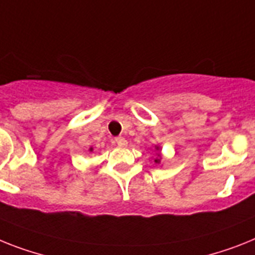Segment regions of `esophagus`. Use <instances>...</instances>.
<instances>
[{"mask_svg":"<svg viewBox=\"0 0 255 255\" xmlns=\"http://www.w3.org/2000/svg\"><path fill=\"white\" fill-rule=\"evenodd\" d=\"M115 144L118 145V146H126V145H127V140H126V138L124 137H117L115 138Z\"/></svg>","mask_w":255,"mask_h":255,"instance_id":"1","label":"esophagus"}]
</instances>
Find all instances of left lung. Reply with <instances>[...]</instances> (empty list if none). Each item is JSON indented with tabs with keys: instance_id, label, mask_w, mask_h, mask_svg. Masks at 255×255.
<instances>
[{
	"instance_id": "left-lung-1",
	"label": "left lung",
	"mask_w": 255,
	"mask_h": 255,
	"mask_svg": "<svg viewBox=\"0 0 255 255\" xmlns=\"http://www.w3.org/2000/svg\"><path fill=\"white\" fill-rule=\"evenodd\" d=\"M155 149H157V150H158V151H159V146H155ZM160 159H162V158H160L159 153H158L157 158H155V159H154V162H155V163H158V164H159V163H160Z\"/></svg>"
}]
</instances>
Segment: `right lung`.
<instances>
[{
	"label": "right lung",
	"instance_id": "right-lung-1",
	"mask_svg": "<svg viewBox=\"0 0 255 255\" xmlns=\"http://www.w3.org/2000/svg\"><path fill=\"white\" fill-rule=\"evenodd\" d=\"M89 150H91V151H92V150H93V149H92V147H91V149H89Z\"/></svg>",
	"mask_w": 255,
	"mask_h": 255
}]
</instances>
